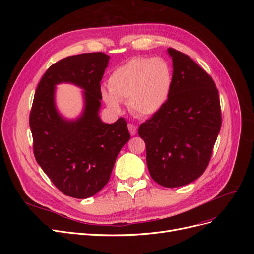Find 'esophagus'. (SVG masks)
Here are the masks:
<instances>
[{
    "instance_id": "obj_1",
    "label": "esophagus",
    "mask_w": 254,
    "mask_h": 254,
    "mask_svg": "<svg viewBox=\"0 0 254 254\" xmlns=\"http://www.w3.org/2000/svg\"><path fill=\"white\" fill-rule=\"evenodd\" d=\"M128 129H129V132L131 135H135L136 131H137V128L135 125L133 124H128Z\"/></svg>"
}]
</instances>
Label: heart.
Listing matches in <instances>:
<instances>
[{"label":"heart","instance_id":"b5f03b06","mask_svg":"<svg viewBox=\"0 0 254 254\" xmlns=\"http://www.w3.org/2000/svg\"><path fill=\"white\" fill-rule=\"evenodd\" d=\"M172 84L173 72L165 59L134 57L113 70L109 90L102 89V97L112 111H120L121 103L128 102L133 113L151 117L166 104Z\"/></svg>","mask_w":254,"mask_h":254}]
</instances>
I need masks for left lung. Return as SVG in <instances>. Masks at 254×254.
Returning <instances> with one entry per match:
<instances>
[{
    "mask_svg": "<svg viewBox=\"0 0 254 254\" xmlns=\"http://www.w3.org/2000/svg\"><path fill=\"white\" fill-rule=\"evenodd\" d=\"M173 59L171 95L139 127L151 178L165 188L195 181L209 165L221 127L218 90L190 56L168 49Z\"/></svg>",
    "mask_w": 254,
    "mask_h": 254,
    "instance_id": "left-lung-1",
    "label": "left lung"
}]
</instances>
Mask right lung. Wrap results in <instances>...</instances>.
<instances>
[{"instance_id": "add662e5", "label": "right lung", "mask_w": 254, "mask_h": 254, "mask_svg": "<svg viewBox=\"0 0 254 254\" xmlns=\"http://www.w3.org/2000/svg\"><path fill=\"white\" fill-rule=\"evenodd\" d=\"M109 58L98 52L61 59L48 68L35 92L29 114L35 158L54 186L73 198H89L108 183L119 152L130 139L124 119L106 124L98 117ZM61 82L85 90V109L75 121L56 109L55 89Z\"/></svg>"}]
</instances>
